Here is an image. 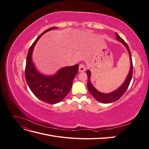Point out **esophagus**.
Listing matches in <instances>:
<instances>
[{
    "instance_id": "obj_1",
    "label": "esophagus",
    "mask_w": 149,
    "mask_h": 149,
    "mask_svg": "<svg viewBox=\"0 0 149 149\" xmlns=\"http://www.w3.org/2000/svg\"><path fill=\"white\" fill-rule=\"evenodd\" d=\"M86 66L84 64H80L79 66V72H83L86 70Z\"/></svg>"
}]
</instances>
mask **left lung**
I'll return each instance as SVG.
<instances>
[{
  "label": "left lung",
  "mask_w": 149,
  "mask_h": 149,
  "mask_svg": "<svg viewBox=\"0 0 149 149\" xmlns=\"http://www.w3.org/2000/svg\"><path fill=\"white\" fill-rule=\"evenodd\" d=\"M116 38L118 41L122 43H123L125 47V48H127V51L129 54V56H130V71L129 73L126 78L125 81L124 83L122 84L120 86L118 89H116V91L110 93H102L100 91H98L97 90L94 88L93 84H91V81H90V77H91V72H90L89 70L86 71V73L88 74V84H87V86L88 91L89 93H91L93 96L96 99V100L97 101L102 102V103H111L112 102H114L118 101V100L123 96L124 93L126 91V90L127 89L129 86L130 84V81H131L132 77V73H133V65H132V56H131V53H130V51L129 49V48L127 45V44L126 43L124 40L120 36L116 33Z\"/></svg>",
  "instance_id": "8db88e82"
}]
</instances>
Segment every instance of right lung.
I'll list each match as a JSON object with an SVG mask.
<instances>
[{
  "label": "right lung",
  "mask_w": 149,
  "mask_h": 149,
  "mask_svg": "<svg viewBox=\"0 0 149 149\" xmlns=\"http://www.w3.org/2000/svg\"><path fill=\"white\" fill-rule=\"evenodd\" d=\"M56 29L51 27L37 37L30 47L26 56L25 76L26 81L32 93L39 100L49 104L61 101L70 91L72 83L78 72L79 65L62 68L57 73L48 76L40 74L32 62V52L38 39L47 31Z\"/></svg>",
  "instance_id": "1"
}]
</instances>
